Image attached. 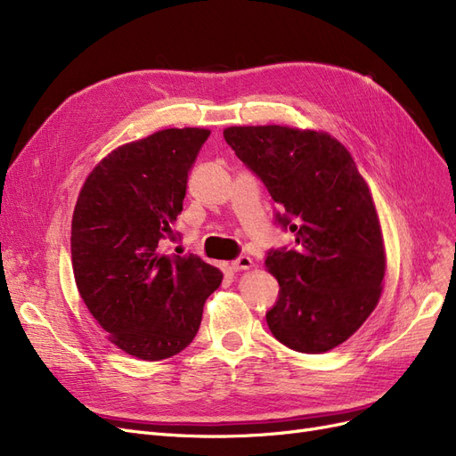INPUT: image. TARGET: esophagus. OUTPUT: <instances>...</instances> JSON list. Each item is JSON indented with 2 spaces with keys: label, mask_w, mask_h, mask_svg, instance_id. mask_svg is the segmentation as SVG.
<instances>
[{
  "label": "esophagus",
  "mask_w": 456,
  "mask_h": 456,
  "mask_svg": "<svg viewBox=\"0 0 456 456\" xmlns=\"http://www.w3.org/2000/svg\"><path fill=\"white\" fill-rule=\"evenodd\" d=\"M251 266H253V260H251L249 256H245V255H241V256H238L236 260L230 262V270H233V272L249 270Z\"/></svg>",
  "instance_id": "34e87169"
}]
</instances>
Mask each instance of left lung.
Listing matches in <instances>:
<instances>
[{"mask_svg":"<svg viewBox=\"0 0 456 456\" xmlns=\"http://www.w3.org/2000/svg\"><path fill=\"white\" fill-rule=\"evenodd\" d=\"M224 141L278 203L275 224L295 233L266 255L280 283L272 335L302 354L338 346L375 310L386 270L375 203L350 151L327 133L280 126L228 127Z\"/></svg>","mask_w":456,"mask_h":456,"instance_id":"1","label":"left lung"}]
</instances>
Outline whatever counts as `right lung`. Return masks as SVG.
<instances>
[{
    "label": "right lung",
    "mask_w": 456,
    "mask_h": 456,
    "mask_svg": "<svg viewBox=\"0 0 456 456\" xmlns=\"http://www.w3.org/2000/svg\"><path fill=\"white\" fill-rule=\"evenodd\" d=\"M207 129H165L104 158L79 191L72 218L77 291L118 348L146 362L194 340L205 298L223 272L196 255H165L178 240L188 173Z\"/></svg>",
    "instance_id": "add662e5"
}]
</instances>
